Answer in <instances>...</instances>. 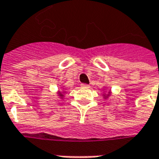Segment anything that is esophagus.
<instances>
[{
  "mask_svg": "<svg viewBox=\"0 0 159 159\" xmlns=\"http://www.w3.org/2000/svg\"><path fill=\"white\" fill-rule=\"evenodd\" d=\"M81 87H83V88H88L89 86H88V85H86V84H81Z\"/></svg>",
  "mask_w": 159,
  "mask_h": 159,
  "instance_id": "esophagus-1",
  "label": "esophagus"
}]
</instances>
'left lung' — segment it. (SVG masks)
<instances>
[{"label":"left lung","instance_id":"left-lung-1","mask_svg":"<svg viewBox=\"0 0 159 159\" xmlns=\"http://www.w3.org/2000/svg\"><path fill=\"white\" fill-rule=\"evenodd\" d=\"M106 89H107V88H105V89H104L105 91H104V93H103L102 96H103V98H105V99H107V98H109V97H110V96L111 95V91L108 90L107 92V91H106Z\"/></svg>","mask_w":159,"mask_h":159}]
</instances>
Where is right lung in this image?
Returning <instances> with one entry per match:
<instances>
[{"label": "right lung", "instance_id": "1", "mask_svg": "<svg viewBox=\"0 0 159 159\" xmlns=\"http://www.w3.org/2000/svg\"><path fill=\"white\" fill-rule=\"evenodd\" d=\"M66 92L65 89H63V91H58L57 92V94H58V96H59V98H61V99H63V98H64V96H65V94H66Z\"/></svg>", "mask_w": 159, "mask_h": 159}]
</instances>
